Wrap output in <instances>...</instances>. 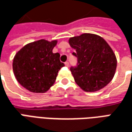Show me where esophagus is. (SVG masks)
<instances>
[{
  "label": "esophagus",
  "instance_id": "1",
  "mask_svg": "<svg viewBox=\"0 0 132 132\" xmlns=\"http://www.w3.org/2000/svg\"><path fill=\"white\" fill-rule=\"evenodd\" d=\"M65 66H66V67H69V63L68 62V61L65 62Z\"/></svg>",
  "mask_w": 132,
  "mask_h": 132
}]
</instances>
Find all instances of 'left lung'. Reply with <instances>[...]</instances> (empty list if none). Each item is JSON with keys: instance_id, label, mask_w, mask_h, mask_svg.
<instances>
[{"instance_id": "8db88e82", "label": "left lung", "mask_w": 132, "mask_h": 132, "mask_svg": "<svg viewBox=\"0 0 132 132\" xmlns=\"http://www.w3.org/2000/svg\"><path fill=\"white\" fill-rule=\"evenodd\" d=\"M77 64L71 67L76 83L84 91L100 90L111 81L117 69V58L106 41L99 36L84 34L71 38Z\"/></svg>"}]
</instances>
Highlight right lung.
<instances>
[{"instance_id": "right-lung-1", "label": "right lung", "mask_w": 132, "mask_h": 132, "mask_svg": "<svg viewBox=\"0 0 132 132\" xmlns=\"http://www.w3.org/2000/svg\"><path fill=\"white\" fill-rule=\"evenodd\" d=\"M57 40H41L26 45L15 54L13 70L18 83L34 93L47 92L56 79L64 63L60 54L53 53Z\"/></svg>"}]
</instances>
